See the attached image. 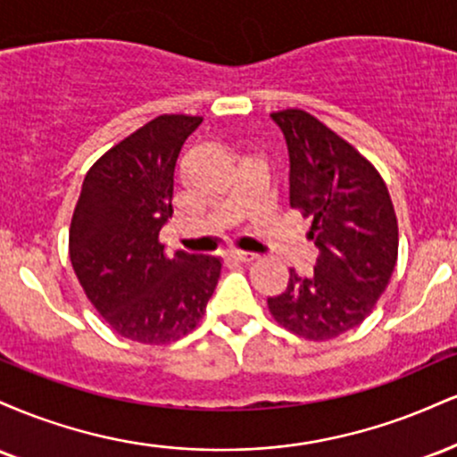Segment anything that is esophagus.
Instances as JSON below:
<instances>
[{"label":"esophagus","instance_id":"1","mask_svg":"<svg viewBox=\"0 0 457 457\" xmlns=\"http://www.w3.org/2000/svg\"><path fill=\"white\" fill-rule=\"evenodd\" d=\"M229 255H232V258L238 260V262H253V260H258V255L251 253V251H229Z\"/></svg>","mask_w":457,"mask_h":457}]
</instances>
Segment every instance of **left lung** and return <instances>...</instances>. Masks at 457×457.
<instances>
[{
    "instance_id": "left-lung-1",
    "label": "left lung",
    "mask_w": 457,
    "mask_h": 457,
    "mask_svg": "<svg viewBox=\"0 0 457 457\" xmlns=\"http://www.w3.org/2000/svg\"><path fill=\"white\" fill-rule=\"evenodd\" d=\"M290 154V206L312 219L320 255L269 298L283 328L313 342L339 337L370 316L397 262V219L385 180L348 141L303 109L270 113Z\"/></svg>"
}]
</instances>
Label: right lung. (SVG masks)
Instances as JSON below:
<instances>
[{
    "mask_svg": "<svg viewBox=\"0 0 457 457\" xmlns=\"http://www.w3.org/2000/svg\"><path fill=\"white\" fill-rule=\"evenodd\" d=\"M199 115H159L90 167L72 212L68 253L83 292L122 337L161 345L185 337L206 312L221 260L165 253L176 161Z\"/></svg>",
    "mask_w": 457,
    "mask_h": 457,
    "instance_id": "1",
    "label": "right lung"
}]
</instances>
